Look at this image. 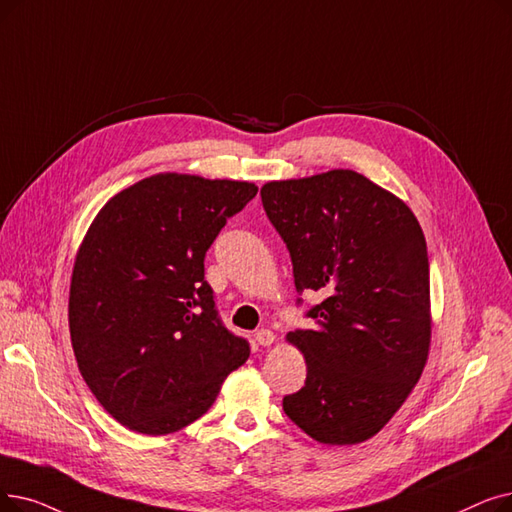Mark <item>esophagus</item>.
Returning a JSON list of instances; mask_svg holds the SVG:
<instances>
[{"label": "esophagus", "mask_w": 512, "mask_h": 512, "mask_svg": "<svg viewBox=\"0 0 512 512\" xmlns=\"http://www.w3.org/2000/svg\"><path fill=\"white\" fill-rule=\"evenodd\" d=\"M255 341L261 345V347H270L274 341H276V335L272 330H268V328H263V330H259L257 335H255Z\"/></svg>", "instance_id": "esophagus-1"}]
</instances>
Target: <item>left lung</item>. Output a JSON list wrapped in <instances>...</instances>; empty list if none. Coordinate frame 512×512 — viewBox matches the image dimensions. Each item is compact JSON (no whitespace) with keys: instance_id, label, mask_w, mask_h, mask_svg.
I'll return each instance as SVG.
<instances>
[{"instance_id":"1","label":"left lung","mask_w":512,"mask_h":512,"mask_svg":"<svg viewBox=\"0 0 512 512\" xmlns=\"http://www.w3.org/2000/svg\"><path fill=\"white\" fill-rule=\"evenodd\" d=\"M261 203L297 291L324 297L307 311L316 326L286 335L307 379L282 408L311 439L355 446L402 408L429 360L425 234L402 198L351 169L268 182Z\"/></svg>"}]
</instances>
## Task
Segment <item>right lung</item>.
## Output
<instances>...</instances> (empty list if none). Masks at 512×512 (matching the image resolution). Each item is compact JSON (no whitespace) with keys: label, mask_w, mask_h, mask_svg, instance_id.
Returning <instances> with one entry per match:
<instances>
[{"label":"right lung","mask_w":512,"mask_h":512,"mask_svg":"<svg viewBox=\"0 0 512 512\" xmlns=\"http://www.w3.org/2000/svg\"><path fill=\"white\" fill-rule=\"evenodd\" d=\"M251 182L157 173L121 190L73 265L69 328L79 372L123 427L169 435L201 418L249 343L219 322L205 253Z\"/></svg>","instance_id":"1"}]
</instances>
